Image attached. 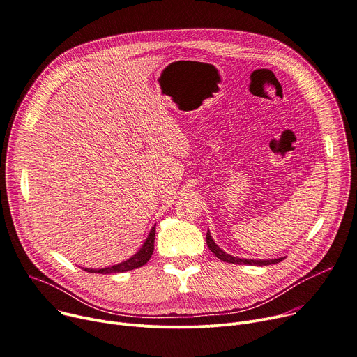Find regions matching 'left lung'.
I'll return each instance as SVG.
<instances>
[{"label":"left lung","mask_w":357,"mask_h":357,"mask_svg":"<svg viewBox=\"0 0 357 357\" xmlns=\"http://www.w3.org/2000/svg\"><path fill=\"white\" fill-rule=\"evenodd\" d=\"M207 245L210 248V251L221 261L224 262H228V264H238V265H272V264H278L281 262L282 259H285L284 257L281 258H275V259H245V258H236V257H232L227 252H224L215 243L214 240L211 238V234H210V229L207 231Z\"/></svg>","instance_id":"obj_1"}]
</instances>
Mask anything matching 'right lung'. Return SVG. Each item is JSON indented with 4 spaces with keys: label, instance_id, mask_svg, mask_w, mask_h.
<instances>
[{
    "label": "right lung",
    "instance_id": "right-lung-1",
    "mask_svg": "<svg viewBox=\"0 0 357 357\" xmlns=\"http://www.w3.org/2000/svg\"><path fill=\"white\" fill-rule=\"evenodd\" d=\"M154 235H155V227L151 228L150 234L147 235V240L144 241V244L142 245V248L129 259L117 264V265H112L107 268H102V269H92V268H85V271L92 272V273H116V272H126V271H132L136 268L143 266L144 264H147V261L150 259L153 250H154Z\"/></svg>",
    "mask_w": 357,
    "mask_h": 357
}]
</instances>
